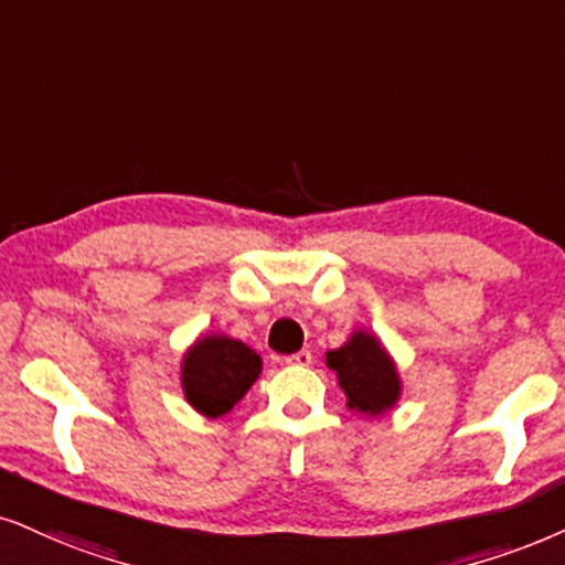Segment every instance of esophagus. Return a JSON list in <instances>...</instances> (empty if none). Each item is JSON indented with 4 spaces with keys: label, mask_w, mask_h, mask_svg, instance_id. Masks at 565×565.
<instances>
[{
    "label": "esophagus",
    "mask_w": 565,
    "mask_h": 565,
    "mask_svg": "<svg viewBox=\"0 0 565 565\" xmlns=\"http://www.w3.org/2000/svg\"><path fill=\"white\" fill-rule=\"evenodd\" d=\"M284 362H287V365H291V367H307V365H312V354L307 352V349H299L297 354H289Z\"/></svg>",
    "instance_id": "34e87169"
}]
</instances>
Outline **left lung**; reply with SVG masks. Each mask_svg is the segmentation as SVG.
I'll use <instances>...</instances> for the list:
<instances>
[{
	"mask_svg": "<svg viewBox=\"0 0 565 565\" xmlns=\"http://www.w3.org/2000/svg\"><path fill=\"white\" fill-rule=\"evenodd\" d=\"M326 365L335 373L349 409L362 417H383L402 398L396 360L373 331L354 328L344 344L328 349Z\"/></svg>",
	"mask_w": 565,
	"mask_h": 565,
	"instance_id": "1",
	"label": "left lung"
}]
</instances>
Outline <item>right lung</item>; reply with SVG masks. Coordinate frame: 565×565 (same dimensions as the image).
Here are the masks:
<instances>
[{
    "instance_id": "add662e5",
    "label": "right lung",
    "mask_w": 565,
    "mask_h": 565,
    "mask_svg": "<svg viewBox=\"0 0 565 565\" xmlns=\"http://www.w3.org/2000/svg\"><path fill=\"white\" fill-rule=\"evenodd\" d=\"M260 373V354L226 333H203L184 349L180 362L182 394L209 419L226 417Z\"/></svg>"
}]
</instances>
